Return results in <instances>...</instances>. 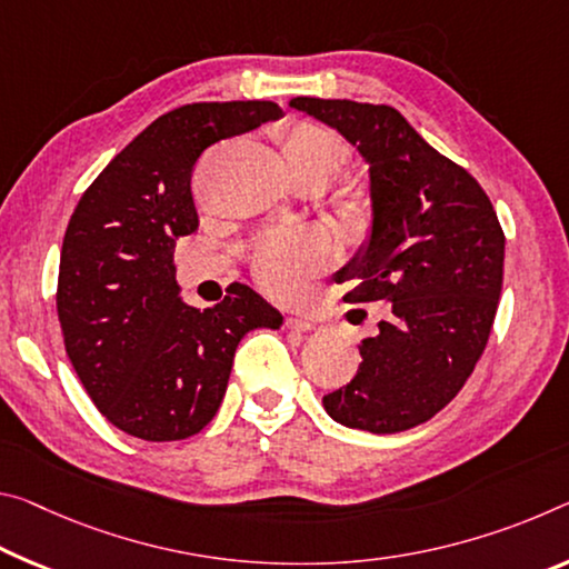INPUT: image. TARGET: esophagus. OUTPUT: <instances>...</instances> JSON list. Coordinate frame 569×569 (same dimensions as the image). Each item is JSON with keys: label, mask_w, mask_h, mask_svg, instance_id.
<instances>
[{"label": "esophagus", "mask_w": 569, "mask_h": 569, "mask_svg": "<svg viewBox=\"0 0 569 569\" xmlns=\"http://www.w3.org/2000/svg\"><path fill=\"white\" fill-rule=\"evenodd\" d=\"M286 327L293 329V331H311V329H317V323H313L311 319H306V317H299V313H288Z\"/></svg>", "instance_id": "1"}]
</instances>
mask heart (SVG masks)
I'll return each instance as SVG.
<instances>
[{
  "instance_id": "1",
  "label": "heart",
  "mask_w": 569,
  "mask_h": 569,
  "mask_svg": "<svg viewBox=\"0 0 569 569\" xmlns=\"http://www.w3.org/2000/svg\"><path fill=\"white\" fill-rule=\"evenodd\" d=\"M288 174L296 187L319 189L345 167L347 147L327 126L313 121H288L276 131ZM367 194L357 184H345L337 192V207L349 222H365ZM329 256V242L313 232L270 236L260 240L250 256L252 278L273 296H293L311 270Z\"/></svg>"
}]
</instances>
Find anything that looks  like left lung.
<instances>
[{
    "label": "left lung",
    "instance_id": "8db88e82",
    "mask_svg": "<svg viewBox=\"0 0 569 569\" xmlns=\"http://www.w3.org/2000/svg\"><path fill=\"white\" fill-rule=\"evenodd\" d=\"M291 108L337 129L369 164L372 236L337 278L355 281L345 301L392 311L323 408L377 436L410 430L461 392L483 355L503 283L499 218L481 184L398 108L309 96Z\"/></svg>",
    "mask_w": 569,
    "mask_h": 569
}]
</instances>
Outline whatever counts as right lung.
Segmentation results:
<instances>
[{"mask_svg":"<svg viewBox=\"0 0 569 569\" xmlns=\"http://www.w3.org/2000/svg\"><path fill=\"white\" fill-rule=\"evenodd\" d=\"M273 101L189 103L147 126L90 184L60 250L68 359L108 422L182 440L214 418L250 329L283 317L246 283L212 309L179 299L174 248L197 230L192 171L204 149L278 119Z\"/></svg>","mask_w":569,"mask_h":569,"instance_id":"obj_1","label":"right lung"}]
</instances>
